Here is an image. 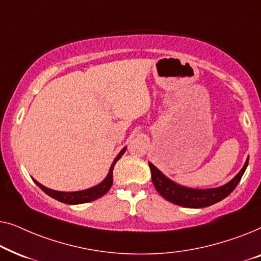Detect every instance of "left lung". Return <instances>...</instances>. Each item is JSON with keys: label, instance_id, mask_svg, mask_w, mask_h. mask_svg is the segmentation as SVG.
<instances>
[{"label": "left lung", "instance_id": "obj_1", "mask_svg": "<svg viewBox=\"0 0 261 261\" xmlns=\"http://www.w3.org/2000/svg\"><path fill=\"white\" fill-rule=\"evenodd\" d=\"M248 159L249 156L246 159L240 172L230 181H228L224 185H221L219 188L210 189H194L183 187V185L171 180L162 171L156 169L152 163L148 162V165L149 169H151L153 185L166 201L173 203V204L185 206V208H205V206L213 205L217 202L222 201L237 188L241 177L244 176L246 169H247Z\"/></svg>", "mask_w": 261, "mask_h": 261}]
</instances>
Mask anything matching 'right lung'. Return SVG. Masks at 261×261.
Here are the masks:
<instances>
[{
  "label": "right lung",
  "instance_id": "right-lung-1",
  "mask_svg": "<svg viewBox=\"0 0 261 261\" xmlns=\"http://www.w3.org/2000/svg\"><path fill=\"white\" fill-rule=\"evenodd\" d=\"M126 148L127 147H123L122 149H121L119 154L116 155V158L114 159L112 166H110V169H109V172H108V174H107V177L105 178V179H103L99 184L95 185V187L85 189V190L67 191V192L66 191H57V190H52V189L44 187V185L40 184L35 179H33V180H34V183L45 192V194H47L49 196V197L55 198L59 202L66 203V204H83V203L95 201V199L102 197L103 195L107 194L109 189L112 188L114 166H115L117 160H119L121 156L123 155L124 152H126Z\"/></svg>",
  "mask_w": 261,
  "mask_h": 261
}]
</instances>
